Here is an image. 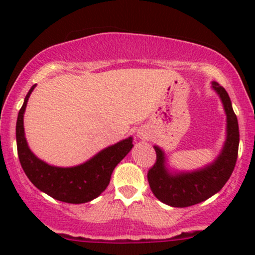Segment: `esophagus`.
<instances>
[{"mask_svg": "<svg viewBox=\"0 0 255 255\" xmlns=\"http://www.w3.org/2000/svg\"><path fill=\"white\" fill-rule=\"evenodd\" d=\"M137 135H138V138H139V139H143V140L148 139V138H149V133L146 132V130H144V129L138 130Z\"/></svg>", "mask_w": 255, "mask_h": 255, "instance_id": "obj_1", "label": "esophagus"}]
</instances>
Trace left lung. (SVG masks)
<instances>
[{
    "mask_svg": "<svg viewBox=\"0 0 255 255\" xmlns=\"http://www.w3.org/2000/svg\"><path fill=\"white\" fill-rule=\"evenodd\" d=\"M212 90L226 113V139L213 161L195 170H177L170 168L163 148L154 145L156 163L148 171L149 186L159 201L171 207H189L210 199L225 186L235 169L239 145L237 116L227 91L216 81Z\"/></svg>",
    "mask_w": 255,
    "mask_h": 255,
    "instance_id": "left-lung-1",
    "label": "left lung"
}]
</instances>
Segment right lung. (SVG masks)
<instances>
[{"label":"right lung","mask_w":255,"mask_h":255,"mask_svg":"<svg viewBox=\"0 0 255 255\" xmlns=\"http://www.w3.org/2000/svg\"><path fill=\"white\" fill-rule=\"evenodd\" d=\"M33 85L19 110L16 125L18 158L25 175L37 189L53 199L68 204H85L99 197L110 184L113 169L133 148V138L106 146L85 163L74 166H55L38 158L27 143L24 133V112Z\"/></svg>","instance_id":"add662e5"}]
</instances>
